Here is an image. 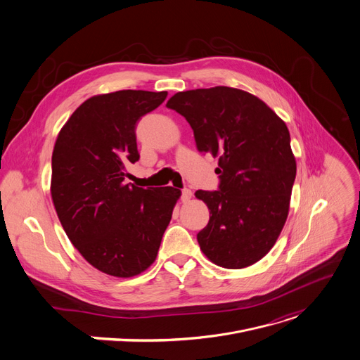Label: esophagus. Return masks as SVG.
Returning a JSON list of instances; mask_svg holds the SVG:
<instances>
[{"label":"esophagus","mask_w":360,"mask_h":360,"mask_svg":"<svg viewBox=\"0 0 360 360\" xmlns=\"http://www.w3.org/2000/svg\"><path fill=\"white\" fill-rule=\"evenodd\" d=\"M191 198H192L191 189H186V188H185V189L181 191V201H182V202H188Z\"/></svg>","instance_id":"obj_1"}]
</instances>
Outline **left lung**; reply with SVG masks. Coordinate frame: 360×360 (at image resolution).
I'll return each mask as SVG.
<instances>
[{
    "label": "left lung",
    "mask_w": 360,
    "mask_h": 360,
    "mask_svg": "<svg viewBox=\"0 0 360 360\" xmlns=\"http://www.w3.org/2000/svg\"><path fill=\"white\" fill-rule=\"evenodd\" d=\"M197 149L218 156V191H197L210 221L197 236L202 252L224 269H244L276 244L288 215L296 159L285 123L251 93L217 86L174 94Z\"/></svg>",
    "instance_id": "left-lung-1"
}]
</instances>
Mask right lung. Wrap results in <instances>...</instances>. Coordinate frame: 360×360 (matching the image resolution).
Instances as JSON below:
<instances>
[{"label": "right lung", "instance_id": "add662e5", "mask_svg": "<svg viewBox=\"0 0 360 360\" xmlns=\"http://www.w3.org/2000/svg\"><path fill=\"white\" fill-rule=\"evenodd\" d=\"M168 91L119 90L82 103L57 136L51 198L72 244L94 269L134 277L156 258L181 197L174 186L124 184L126 165L139 160L136 123Z\"/></svg>", "mask_w": 360, "mask_h": 360}]
</instances>
